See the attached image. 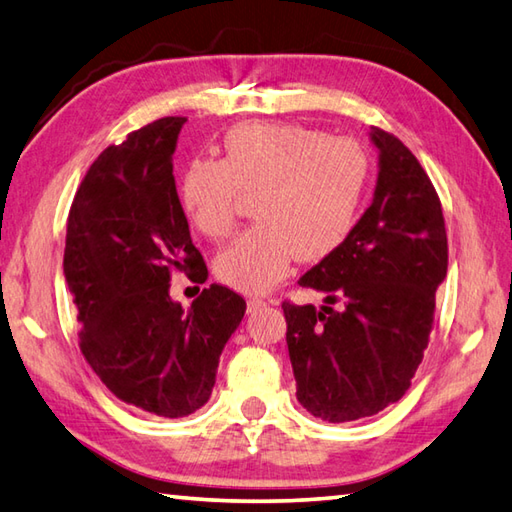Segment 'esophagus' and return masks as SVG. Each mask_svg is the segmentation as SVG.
Wrapping results in <instances>:
<instances>
[{
  "mask_svg": "<svg viewBox=\"0 0 512 512\" xmlns=\"http://www.w3.org/2000/svg\"><path fill=\"white\" fill-rule=\"evenodd\" d=\"M263 307H267V302H265V300H258V298L247 300V311H249V314H254V311L263 309Z\"/></svg>",
  "mask_w": 512,
  "mask_h": 512,
  "instance_id": "obj_1",
  "label": "esophagus"
}]
</instances>
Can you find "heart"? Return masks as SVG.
Segmentation results:
<instances>
[{
  "mask_svg": "<svg viewBox=\"0 0 512 512\" xmlns=\"http://www.w3.org/2000/svg\"><path fill=\"white\" fill-rule=\"evenodd\" d=\"M369 185V156L356 141L300 123H243L223 139V159H194L179 201L198 232L225 238L241 192L255 194L256 225L214 260L221 283L265 294L296 258L322 260L347 241Z\"/></svg>",
  "mask_w": 512,
  "mask_h": 512,
  "instance_id": "1",
  "label": "heart"
}]
</instances>
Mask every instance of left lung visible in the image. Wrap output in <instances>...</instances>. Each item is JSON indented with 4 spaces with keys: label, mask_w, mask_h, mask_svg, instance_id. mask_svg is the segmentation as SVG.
<instances>
[{
    "label": "left lung",
    "mask_w": 512,
    "mask_h": 512,
    "mask_svg": "<svg viewBox=\"0 0 512 512\" xmlns=\"http://www.w3.org/2000/svg\"><path fill=\"white\" fill-rule=\"evenodd\" d=\"M369 139L378 150L371 205L298 280L325 305L283 302L296 398L333 424L380 413L411 387L448 267L442 205L420 161L380 128Z\"/></svg>",
    "instance_id": "obj_1"
}]
</instances>
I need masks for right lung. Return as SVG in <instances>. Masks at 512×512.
<instances>
[{"mask_svg": "<svg viewBox=\"0 0 512 512\" xmlns=\"http://www.w3.org/2000/svg\"><path fill=\"white\" fill-rule=\"evenodd\" d=\"M185 121L159 119L99 154L72 201L64 252L83 358L121 402L172 420L210 400L247 307L223 285L187 309L170 298L174 271L207 280L172 174Z\"/></svg>", "mask_w": 512, "mask_h": 512, "instance_id": "obj_1", "label": "right lung"}]
</instances>
